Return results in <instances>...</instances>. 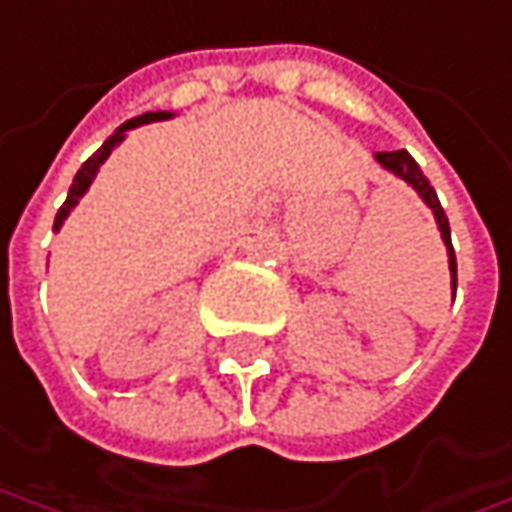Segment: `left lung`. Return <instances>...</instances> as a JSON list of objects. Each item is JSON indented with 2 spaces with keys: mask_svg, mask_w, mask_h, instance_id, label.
<instances>
[{
  "mask_svg": "<svg viewBox=\"0 0 512 512\" xmlns=\"http://www.w3.org/2000/svg\"><path fill=\"white\" fill-rule=\"evenodd\" d=\"M377 163L383 168H389L392 174H397L400 180H406L420 197L425 200V205L434 211L437 216V225H440L442 231V242H445V248H448V264H451V284H454L456 290V256H454V245H451V228H448V216L442 211L440 200H437V191L431 188V183L425 180L423 168L417 166V160L406 152V149H397V152H377Z\"/></svg>",
  "mask_w": 512,
  "mask_h": 512,
  "instance_id": "8db88e82",
  "label": "left lung"
}]
</instances>
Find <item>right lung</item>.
<instances>
[{
  "label": "right lung",
  "instance_id": "right-lung-1",
  "mask_svg": "<svg viewBox=\"0 0 512 512\" xmlns=\"http://www.w3.org/2000/svg\"><path fill=\"white\" fill-rule=\"evenodd\" d=\"M163 118H168V112H146V115H140V118L126 120V123H123V126H120V129H118V132H115V135L106 137L104 146H101L98 152L92 154V157H89L84 166L78 168V174H75V180H72V185H70V194H67V200H64V205L58 208L56 222H53V231H58V228L64 225V219H67V214H70V211H72V205H75V202L84 197V191H87V188H89V183L95 180V171L101 168V163H104L106 157L112 154V149H115L120 140L126 137V132H129V129H135V126H140V123H152V120H163Z\"/></svg>",
  "mask_w": 512,
  "mask_h": 512
}]
</instances>
